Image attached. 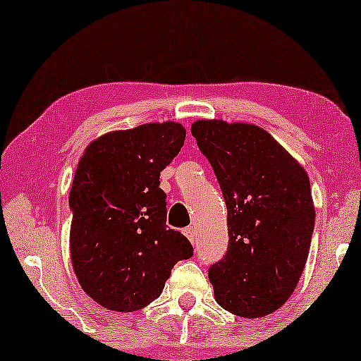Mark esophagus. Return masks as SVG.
<instances>
[{
	"instance_id": "1",
	"label": "esophagus",
	"mask_w": 361,
	"mask_h": 361,
	"mask_svg": "<svg viewBox=\"0 0 361 361\" xmlns=\"http://www.w3.org/2000/svg\"><path fill=\"white\" fill-rule=\"evenodd\" d=\"M184 235L187 236V238H189L190 243H195V241H197V230H195V226H187V228L184 230Z\"/></svg>"
}]
</instances>
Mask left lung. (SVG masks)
I'll list each match as a JSON object with an SVG mask.
<instances>
[{
  "instance_id": "1",
  "label": "left lung",
  "mask_w": 361,
  "mask_h": 361,
  "mask_svg": "<svg viewBox=\"0 0 361 361\" xmlns=\"http://www.w3.org/2000/svg\"><path fill=\"white\" fill-rule=\"evenodd\" d=\"M224 194L228 251L209 271L215 300L258 319L294 293L315 224L309 176L263 128L199 120L190 128Z\"/></svg>"
}]
</instances>
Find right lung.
I'll use <instances>...</instances> for the list:
<instances>
[{
	"label": "right lung",
	"mask_w": 361,
	"mask_h": 361,
	"mask_svg": "<svg viewBox=\"0 0 361 361\" xmlns=\"http://www.w3.org/2000/svg\"><path fill=\"white\" fill-rule=\"evenodd\" d=\"M185 141L180 123L110 131L85 147L71 195V259L82 289L115 312L159 298L190 241L166 225L161 171Z\"/></svg>",
	"instance_id": "add662e5"
}]
</instances>
